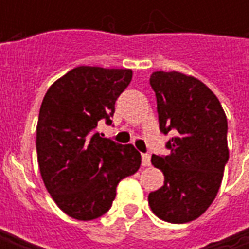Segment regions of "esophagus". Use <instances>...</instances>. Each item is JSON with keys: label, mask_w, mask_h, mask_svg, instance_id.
<instances>
[{"label": "esophagus", "mask_w": 249, "mask_h": 249, "mask_svg": "<svg viewBox=\"0 0 249 249\" xmlns=\"http://www.w3.org/2000/svg\"><path fill=\"white\" fill-rule=\"evenodd\" d=\"M141 157H142V165L144 167H149L151 165V155L149 153H144Z\"/></svg>", "instance_id": "1"}]
</instances>
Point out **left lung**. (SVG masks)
<instances>
[{
    "instance_id": "obj_1",
    "label": "left lung",
    "mask_w": 249,
    "mask_h": 249,
    "mask_svg": "<svg viewBox=\"0 0 249 249\" xmlns=\"http://www.w3.org/2000/svg\"><path fill=\"white\" fill-rule=\"evenodd\" d=\"M160 130L172 132L168 156H152L164 173V185L149 193L152 212L164 221L184 224L208 209L219 192L230 157L227 116L205 84L178 71H155Z\"/></svg>"
}]
</instances>
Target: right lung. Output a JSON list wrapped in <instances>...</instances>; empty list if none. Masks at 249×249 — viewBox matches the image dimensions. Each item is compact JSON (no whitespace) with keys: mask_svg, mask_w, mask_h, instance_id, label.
Segmentation results:
<instances>
[{"mask_svg":"<svg viewBox=\"0 0 249 249\" xmlns=\"http://www.w3.org/2000/svg\"><path fill=\"white\" fill-rule=\"evenodd\" d=\"M132 80L130 69L77 66L58 78L42 100L37 123V160L48 192L77 220L107 213L123 178L135 175L141 155L96 132L112 124L114 104Z\"/></svg>","mask_w":249,"mask_h":249,"instance_id":"1","label":"right lung"}]
</instances>
